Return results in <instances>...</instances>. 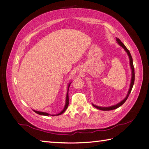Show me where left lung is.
Segmentation results:
<instances>
[{
    "label": "left lung",
    "mask_w": 149,
    "mask_h": 149,
    "mask_svg": "<svg viewBox=\"0 0 149 149\" xmlns=\"http://www.w3.org/2000/svg\"><path fill=\"white\" fill-rule=\"evenodd\" d=\"M116 40H117V42L118 44V45H120V46L123 47L124 50L126 51V52L128 54V55L129 56V59H130V68L132 69V79H131V83H130V88H129V91H128V93L127 94V95L126 96V98H124L123 100H122L120 102L118 103V104H116L115 105H112V106H110V107H100V106H97L96 105H94L93 104V105L94 107H96V109H100V110H102V111H110V110H113V109H117V108L119 107L120 106H121L122 105H123L124 102L126 101L127 98H128V96L130 95V94L131 91H132V87H133V85L134 84V81H135V72H134V64H133V60H132V55L130 53L129 50L128 49L126 48V47L125 45H124V44L123 42H122L120 40L117 38H116Z\"/></svg>",
    "instance_id": "1"
}]
</instances>
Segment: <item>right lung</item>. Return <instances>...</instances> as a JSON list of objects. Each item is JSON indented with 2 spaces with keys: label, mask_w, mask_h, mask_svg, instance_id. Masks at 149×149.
I'll return each mask as SVG.
<instances>
[{
  "label": "right lung",
  "mask_w": 149,
  "mask_h": 149,
  "mask_svg": "<svg viewBox=\"0 0 149 149\" xmlns=\"http://www.w3.org/2000/svg\"><path fill=\"white\" fill-rule=\"evenodd\" d=\"M70 84H71V82H70L69 84H68V92H67V94H66V104H65V106H64L63 110L62 111L61 113H58V114L56 115H50L49 114V113H45V112H42V111H35V110H33L34 111L35 113H36L37 114H39L40 115H44V116H49V115H51V116H56V115H60L61 114H63V113L66 110V109L68 108V104H69V97H68V90H69V87H70Z\"/></svg>",
  "instance_id": "obj_1"
}]
</instances>
